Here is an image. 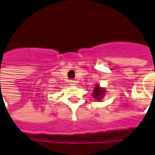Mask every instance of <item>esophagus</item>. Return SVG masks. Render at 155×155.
<instances>
[{
	"label": "esophagus",
	"mask_w": 155,
	"mask_h": 155,
	"mask_svg": "<svg viewBox=\"0 0 155 155\" xmlns=\"http://www.w3.org/2000/svg\"><path fill=\"white\" fill-rule=\"evenodd\" d=\"M70 84L71 85H75L76 84V81H75V80H70Z\"/></svg>",
	"instance_id": "obj_1"
}]
</instances>
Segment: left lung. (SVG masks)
Segmentation results:
<instances>
[{
	"instance_id": "obj_1",
	"label": "left lung",
	"mask_w": 155,
	"mask_h": 155,
	"mask_svg": "<svg viewBox=\"0 0 155 155\" xmlns=\"http://www.w3.org/2000/svg\"><path fill=\"white\" fill-rule=\"evenodd\" d=\"M104 91L101 89L98 85L96 86L95 89L93 90V96H94L95 99H97V100L101 99V98L104 96Z\"/></svg>"
}]
</instances>
